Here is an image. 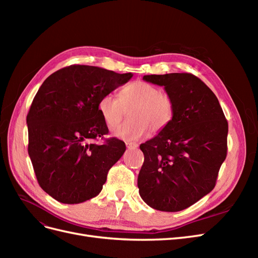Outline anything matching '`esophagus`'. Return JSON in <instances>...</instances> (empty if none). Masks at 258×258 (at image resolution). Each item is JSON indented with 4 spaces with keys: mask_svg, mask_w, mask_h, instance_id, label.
<instances>
[{
    "mask_svg": "<svg viewBox=\"0 0 258 258\" xmlns=\"http://www.w3.org/2000/svg\"><path fill=\"white\" fill-rule=\"evenodd\" d=\"M126 146L129 150H134V148H137L139 146V144L135 142H126Z\"/></svg>",
    "mask_w": 258,
    "mask_h": 258,
    "instance_id": "esophagus-1",
    "label": "esophagus"
}]
</instances>
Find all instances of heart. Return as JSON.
<instances>
[{
	"label": "heart",
	"instance_id": "obj_1",
	"mask_svg": "<svg viewBox=\"0 0 258 258\" xmlns=\"http://www.w3.org/2000/svg\"><path fill=\"white\" fill-rule=\"evenodd\" d=\"M130 109L131 120L114 130V136L136 141L150 130L158 135L165 130L174 117V102L168 93L157 86L143 81L128 84L119 91L118 98L107 93L98 102L99 113L108 129H114L121 122L125 111Z\"/></svg>",
	"mask_w": 258,
	"mask_h": 258
}]
</instances>
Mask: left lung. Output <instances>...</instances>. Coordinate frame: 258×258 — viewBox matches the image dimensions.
Returning a JSON list of instances; mask_svg holds the SVG:
<instances>
[{
	"label": "left lung",
	"instance_id": "1",
	"mask_svg": "<svg viewBox=\"0 0 258 258\" xmlns=\"http://www.w3.org/2000/svg\"><path fill=\"white\" fill-rule=\"evenodd\" d=\"M143 80L163 86L175 110L165 130L140 145L144 162L139 192L153 209L177 212L215 187L227 156L228 122L213 91L197 76L170 73Z\"/></svg>",
	"mask_w": 258,
	"mask_h": 258
}]
</instances>
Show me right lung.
I'll return each mask as SVG.
<instances>
[{"label":"right lung","instance_id":"obj_1","mask_svg":"<svg viewBox=\"0 0 258 258\" xmlns=\"http://www.w3.org/2000/svg\"><path fill=\"white\" fill-rule=\"evenodd\" d=\"M131 77V73L74 64L42 84L27 115L28 153L38 184L53 199L81 204L102 190L108 170L126 145L116 138L93 142L108 134L98 102Z\"/></svg>","mask_w":258,"mask_h":258}]
</instances>
